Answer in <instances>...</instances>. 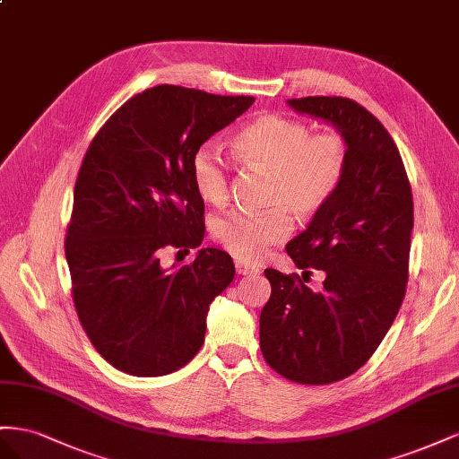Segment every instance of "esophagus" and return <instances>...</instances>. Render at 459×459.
<instances>
[{
  "instance_id": "1",
  "label": "esophagus",
  "mask_w": 459,
  "mask_h": 459,
  "mask_svg": "<svg viewBox=\"0 0 459 459\" xmlns=\"http://www.w3.org/2000/svg\"><path fill=\"white\" fill-rule=\"evenodd\" d=\"M237 273L238 274H257L259 269L250 264H244V261H237Z\"/></svg>"
}]
</instances>
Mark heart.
I'll use <instances>...</instances> for the list:
<instances>
[{
  "mask_svg": "<svg viewBox=\"0 0 459 459\" xmlns=\"http://www.w3.org/2000/svg\"><path fill=\"white\" fill-rule=\"evenodd\" d=\"M234 150L252 167L273 175L271 202L298 217L317 213L336 194L346 173L348 148L334 133L313 134L311 128L284 115L264 113L234 134ZM192 180L200 198L212 205L229 198V171L213 143H204L192 157ZM290 232V219L281 207L264 213L230 212L215 219L213 237L234 257L257 261L271 244Z\"/></svg>",
  "mask_w": 459,
  "mask_h": 459,
  "instance_id": "heart-1",
  "label": "heart"
}]
</instances>
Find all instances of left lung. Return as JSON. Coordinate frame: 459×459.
<instances>
[{"label":"left lung","instance_id":"8db88e82","mask_svg":"<svg viewBox=\"0 0 459 459\" xmlns=\"http://www.w3.org/2000/svg\"><path fill=\"white\" fill-rule=\"evenodd\" d=\"M286 103L333 126L346 142L348 163L331 202L286 244L298 269L325 271L323 288L313 292L299 277L265 269L271 298L259 316V346L282 377L326 385L356 373L398 316L413 200L394 140L359 103L325 96Z\"/></svg>","mask_w":459,"mask_h":459}]
</instances>
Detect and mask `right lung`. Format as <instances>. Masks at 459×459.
I'll list each match as a JSON object with an SVG mask.
<instances>
[{"mask_svg":"<svg viewBox=\"0 0 459 459\" xmlns=\"http://www.w3.org/2000/svg\"><path fill=\"white\" fill-rule=\"evenodd\" d=\"M254 101L153 86L123 103L91 140L65 255L78 319L115 369L160 377L202 348L209 306L234 279L232 257L202 247L192 265L165 269L160 250L202 244L192 157Z\"/></svg>","mask_w":459,"mask_h":459,"instance_id":"add662e5","label":"right lung"}]
</instances>
